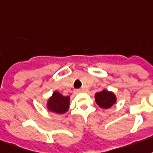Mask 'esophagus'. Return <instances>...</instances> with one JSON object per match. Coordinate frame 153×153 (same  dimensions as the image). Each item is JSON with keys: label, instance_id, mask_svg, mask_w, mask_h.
<instances>
[{"label": "esophagus", "instance_id": "esophagus-1", "mask_svg": "<svg viewBox=\"0 0 153 153\" xmlns=\"http://www.w3.org/2000/svg\"><path fill=\"white\" fill-rule=\"evenodd\" d=\"M76 93H81V91H82V90H80V89H77V90H76Z\"/></svg>", "mask_w": 153, "mask_h": 153}]
</instances>
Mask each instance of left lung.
Listing matches in <instances>:
<instances>
[{
    "label": "left lung",
    "instance_id": "left-lung-1",
    "mask_svg": "<svg viewBox=\"0 0 153 153\" xmlns=\"http://www.w3.org/2000/svg\"><path fill=\"white\" fill-rule=\"evenodd\" d=\"M94 100L100 108L108 109L117 102V96L112 91L103 89L102 91L94 94Z\"/></svg>",
    "mask_w": 153,
    "mask_h": 153
}]
</instances>
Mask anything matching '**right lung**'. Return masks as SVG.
I'll use <instances>...</instances> for the list:
<instances>
[{
  "mask_svg": "<svg viewBox=\"0 0 153 153\" xmlns=\"http://www.w3.org/2000/svg\"><path fill=\"white\" fill-rule=\"evenodd\" d=\"M70 96H63L59 91H53L46 102V108L57 114H63L68 111Z\"/></svg>",
  "mask_w": 153,
  "mask_h": 153,
  "instance_id": "add662e5",
  "label": "right lung"
}]
</instances>
